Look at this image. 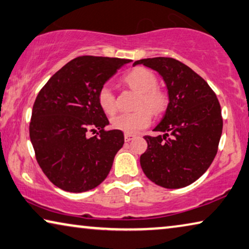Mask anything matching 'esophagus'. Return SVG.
I'll return each mask as SVG.
<instances>
[{"instance_id":"obj_1","label":"esophagus","mask_w":249,"mask_h":249,"mask_svg":"<svg viewBox=\"0 0 249 249\" xmlns=\"http://www.w3.org/2000/svg\"><path fill=\"white\" fill-rule=\"evenodd\" d=\"M136 136L135 135H131V133H124V140L127 141V142H129L130 140L135 139Z\"/></svg>"}]
</instances>
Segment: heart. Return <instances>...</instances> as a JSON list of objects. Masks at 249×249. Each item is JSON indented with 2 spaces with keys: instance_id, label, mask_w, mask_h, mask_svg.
<instances>
[{
  "instance_id": "b5f03b06",
  "label": "heart",
  "mask_w": 249,
  "mask_h": 249,
  "mask_svg": "<svg viewBox=\"0 0 249 249\" xmlns=\"http://www.w3.org/2000/svg\"><path fill=\"white\" fill-rule=\"evenodd\" d=\"M124 82L140 92L137 110L131 113H121L111 119L113 129L125 133H137L150 124L152 114H160L168 105L167 94L157 88L158 80L155 73L146 68H136L124 76ZM98 102L107 114H113L117 110L116 97L108 86L102 87L98 93Z\"/></svg>"
}]
</instances>
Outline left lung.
<instances>
[{
	"label": "left lung",
	"mask_w": 249,
	"mask_h": 249,
	"mask_svg": "<svg viewBox=\"0 0 249 249\" xmlns=\"http://www.w3.org/2000/svg\"><path fill=\"white\" fill-rule=\"evenodd\" d=\"M158 72L167 86L168 103L162 120L144 136L148 148L140 156L144 175L168 189L182 188L206 173L217 154L223 131L219 101L208 83L173 58H151L133 63Z\"/></svg>",
	"instance_id": "left-lung-1"
}]
</instances>
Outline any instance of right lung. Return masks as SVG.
Returning <instances> with one entry per match:
<instances>
[{"instance_id":"1","label":"right lung","mask_w":249,"mask_h":249,"mask_svg":"<svg viewBox=\"0 0 249 249\" xmlns=\"http://www.w3.org/2000/svg\"><path fill=\"white\" fill-rule=\"evenodd\" d=\"M131 60L78 56L50 78L33 105L30 139L36 161L53 185L83 193L100 185L124 143L120 130H105L108 118L98 93ZM89 132H97L92 137Z\"/></svg>"}]
</instances>
